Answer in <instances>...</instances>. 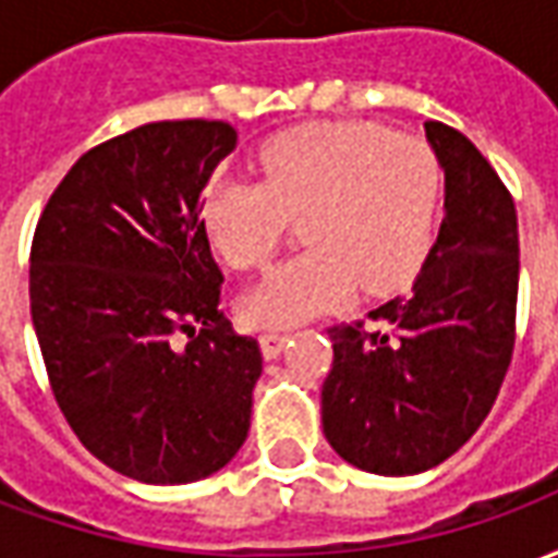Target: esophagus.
Instances as JSON below:
<instances>
[{
  "label": "esophagus",
  "mask_w": 558,
  "mask_h": 558,
  "mask_svg": "<svg viewBox=\"0 0 558 558\" xmlns=\"http://www.w3.org/2000/svg\"><path fill=\"white\" fill-rule=\"evenodd\" d=\"M290 338H292L290 331H278V328L263 331V335H259V350H263V355H266V359H278Z\"/></svg>",
  "instance_id": "1"
}]
</instances>
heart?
<instances>
[{
  "instance_id": "b5f03b06",
  "label": "heart",
  "mask_w": 558,
  "mask_h": 558,
  "mask_svg": "<svg viewBox=\"0 0 558 558\" xmlns=\"http://www.w3.org/2000/svg\"><path fill=\"white\" fill-rule=\"evenodd\" d=\"M263 182L218 179L203 194V230L232 268H263L292 218L304 254L244 295L256 326H299L367 292L400 290L430 251L442 167L427 143L379 125L287 131L259 155Z\"/></svg>"
}]
</instances>
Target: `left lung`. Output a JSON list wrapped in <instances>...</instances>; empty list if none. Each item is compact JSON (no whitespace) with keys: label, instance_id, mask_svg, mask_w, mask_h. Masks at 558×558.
<instances>
[{"label":"left lung","instance_id":"left-lung-1","mask_svg":"<svg viewBox=\"0 0 558 558\" xmlns=\"http://www.w3.org/2000/svg\"><path fill=\"white\" fill-rule=\"evenodd\" d=\"M445 172V218L410 292L371 311L391 331L331 328L323 433L347 463L418 475L469 442L514 352V199L460 131L424 122Z\"/></svg>","mask_w":558,"mask_h":558}]
</instances>
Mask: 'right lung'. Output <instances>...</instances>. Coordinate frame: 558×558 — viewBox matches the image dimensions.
Wrapping results in <instances>:
<instances>
[{"label":"right lung","mask_w":558,"mask_h":558,"mask_svg":"<svg viewBox=\"0 0 558 558\" xmlns=\"http://www.w3.org/2000/svg\"><path fill=\"white\" fill-rule=\"evenodd\" d=\"M235 140L206 119L107 140L68 170L32 242L56 403L92 454L143 484L208 478L251 430L263 355L220 314L199 203Z\"/></svg>","instance_id":"1"}]
</instances>
